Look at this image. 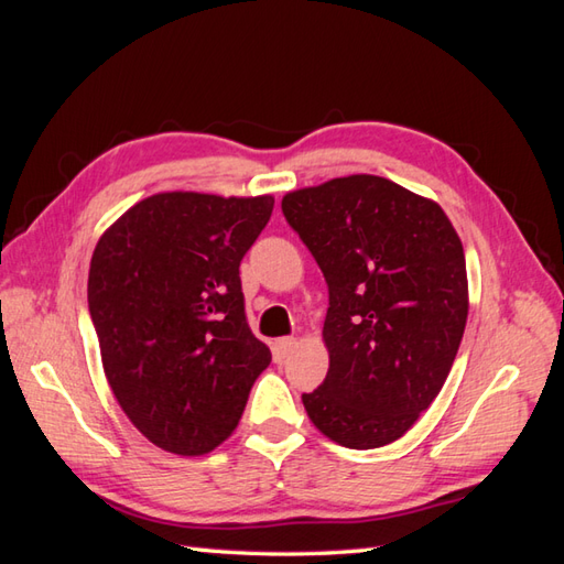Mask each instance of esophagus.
<instances>
[{
  "instance_id": "1",
  "label": "esophagus",
  "mask_w": 564,
  "mask_h": 564,
  "mask_svg": "<svg viewBox=\"0 0 564 564\" xmlns=\"http://www.w3.org/2000/svg\"><path fill=\"white\" fill-rule=\"evenodd\" d=\"M295 346H297V341L293 337H283V339L275 341L273 351H275V356H279V358H289L293 354Z\"/></svg>"
}]
</instances>
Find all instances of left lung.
Returning <instances> with one entry per match:
<instances>
[{"label": "left lung", "mask_w": 564, "mask_h": 564, "mask_svg": "<svg viewBox=\"0 0 564 564\" xmlns=\"http://www.w3.org/2000/svg\"><path fill=\"white\" fill-rule=\"evenodd\" d=\"M281 208L329 289V370L303 394L307 416L339 446H388L436 400L458 354L460 237L438 203L373 174L291 191Z\"/></svg>", "instance_id": "1"}]
</instances>
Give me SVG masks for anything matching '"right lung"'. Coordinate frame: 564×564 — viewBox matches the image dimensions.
<instances>
[{"mask_svg":"<svg viewBox=\"0 0 564 564\" xmlns=\"http://www.w3.org/2000/svg\"><path fill=\"white\" fill-rule=\"evenodd\" d=\"M271 210V196L154 194L94 249L87 297L104 373L154 446L176 455L220 446L271 364L247 325L239 281Z\"/></svg>","mask_w":564,"mask_h":564,"instance_id":"right-lung-1","label":"right lung"}]
</instances>
